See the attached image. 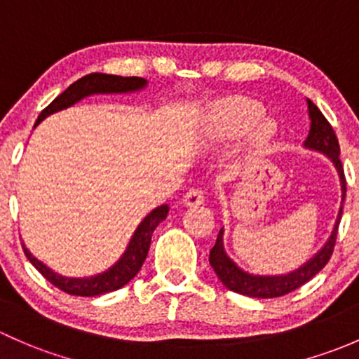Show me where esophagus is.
I'll use <instances>...</instances> for the list:
<instances>
[{
	"label": "esophagus",
	"mask_w": 359,
	"mask_h": 359,
	"mask_svg": "<svg viewBox=\"0 0 359 359\" xmlns=\"http://www.w3.org/2000/svg\"><path fill=\"white\" fill-rule=\"evenodd\" d=\"M205 198V194L204 190H201V188H190V190L187 191V195L183 197V204L184 205H201L202 202H204Z\"/></svg>",
	"instance_id": "34e87169"
}]
</instances>
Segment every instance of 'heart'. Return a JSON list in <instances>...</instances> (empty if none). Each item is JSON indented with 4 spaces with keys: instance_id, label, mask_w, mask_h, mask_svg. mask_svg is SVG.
<instances>
[{
    "instance_id": "heart-1",
    "label": "heart",
    "mask_w": 359,
    "mask_h": 359,
    "mask_svg": "<svg viewBox=\"0 0 359 359\" xmlns=\"http://www.w3.org/2000/svg\"><path fill=\"white\" fill-rule=\"evenodd\" d=\"M262 110L256 105H245L242 109H226L221 110L214 117V128L216 133L221 136H233L240 135L245 129H249L250 126L256 123L261 117ZM276 135V124L273 121L266 119L261 121L259 126L256 128L252 135V145L254 149L262 150L269 145L273 138Z\"/></svg>"
}]
</instances>
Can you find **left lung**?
<instances>
[{"label":"left lung","instance_id":"1","mask_svg":"<svg viewBox=\"0 0 359 359\" xmlns=\"http://www.w3.org/2000/svg\"><path fill=\"white\" fill-rule=\"evenodd\" d=\"M308 110L309 119H311V128H309V135L308 138H306L304 147L306 149L318 150V152L327 155V157L334 162L335 169H337L339 172V178H341V209H339V216L334 224V230H332V235L328 236L327 243L315 254V257H311V259L306 262V264H302L299 269L289 273V275L259 276L250 275V273L240 269L238 266L226 256L223 247V228H221L216 243H214V247L210 249L209 262L214 268V273L217 275V278L221 280V283H223L226 289L236 292V294L249 295V297L257 299L282 297V295L294 292L295 289L304 285V283H308L316 273H320L321 269L325 268V264L330 261L332 252H334L335 238H337V228L342 216V204H344L346 198L344 168H342V162L341 158H339V154H341L339 140L337 136H335L330 123L325 119L323 114L320 112V109H318L311 100H308Z\"/></svg>","mask_w":359,"mask_h":359}]
</instances>
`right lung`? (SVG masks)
<instances>
[{
  "label": "right lung",
  "instance_id": "1",
  "mask_svg": "<svg viewBox=\"0 0 359 359\" xmlns=\"http://www.w3.org/2000/svg\"><path fill=\"white\" fill-rule=\"evenodd\" d=\"M145 86L147 79H143V77H123L100 72L88 74V76L81 77L76 83L70 84L64 93L58 95V97L39 114L34 128L41 123L44 117L51 116V114L58 112V110L67 109V107L74 105V103H77L84 97H90V95L131 93V91H138ZM168 212L169 207L165 204L154 209L152 212L138 224V228H136L135 235H133L131 242H129L128 249H126V252L121 256V259L117 261L112 268L107 269L105 273H100V275L91 276V278H67V276L58 275V273L51 271V269L48 268L46 264H43L41 261L36 259V257L29 252L27 247H25L24 243H22V249H24V254L27 256V259L32 262V266L41 273L48 282L53 283L57 289H60L62 292H67L70 295L95 297V295H102L107 294V292L121 289V287H124L129 280L135 278L136 273L140 271V268H142L143 262L147 259L154 230L158 226V223H162V221L168 217Z\"/></svg>",
  "mask_w": 359,
  "mask_h": 359
}]
</instances>
